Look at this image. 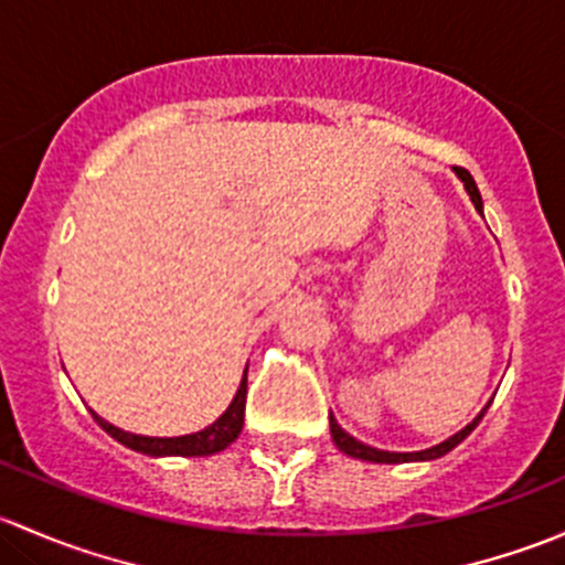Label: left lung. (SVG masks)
Returning a JSON list of instances; mask_svg holds the SVG:
<instances>
[{"mask_svg": "<svg viewBox=\"0 0 565 565\" xmlns=\"http://www.w3.org/2000/svg\"><path fill=\"white\" fill-rule=\"evenodd\" d=\"M454 172H457V177L461 182H465V191H467V196H470V202L476 204V210L478 213H483V202H481V193H478V185H476V180H472L470 177V172H467V169H454ZM489 407V404H487ZM487 407L481 409V413L476 415V418L470 420V424L465 426V429L461 431H457V435L454 437H448V440H443V443H437V446H431V448H424V451H407V454H402V451H380V448H372V446H366V443H361V440H355V437L350 435V431H344L339 426V420L333 418V413H330V437H333V443H335V448H339L341 454H347V457H352V459H363V461H377V465H402V461H431V459H440V457H446L448 451H454V448L459 446L461 440H465L467 435H470L472 429H476L478 424H481V418H483V413H487Z\"/></svg>", "mask_w": 565, "mask_h": 565, "instance_id": "8db88e82", "label": "left lung"}]
</instances>
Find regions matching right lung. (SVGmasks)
I'll return each mask as SVG.
<instances>
[{
	"mask_svg": "<svg viewBox=\"0 0 565 565\" xmlns=\"http://www.w3.org/2000/svg\"><path fill=\"white\" fill-rule=\"evenodd\" d=\"M246 393H248V383H246V374H243L241 388H237L230 407H226L213 424L204 426L202 431H193V435H180V437L134 435V431H125L119 429V426L108 424V420L100 418L98 413L93 415L106 435H111L114 440L122 443V446L130 448V451L147 454V457H213V454L224 451L226 446H232V443L237 440V435H241L243 415H246Z\"/></svg>",
	"mask_w": 565,
	"mask_h": 565,
	"instance_id": "obj_1",
	"label": "right lung"
}]
</instances>
